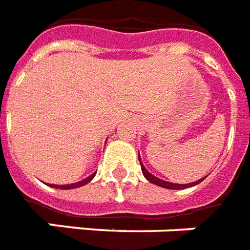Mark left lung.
<instances>
[{"label": "left lung", "instance_id": "obj_1", "mask_svg": "<svg viewBox=\"0 0 250 250\" xmlns=\"http://www.w3.org/2000/svg\"><path fill=\"white\" fill-rule=\"evenodd\" d=\"M138 159H139V163H141V167H142V173H143V175H145V178L147 179V181H149L151 183H153V185L159 186V187H163V188H169V189H183V188H188V187H192V186H196L199 185L200 182H203L205 179L201 178L199 179V181L196 182H192V183H187V185H179V183H171V182H167V181H163V179L157 178V177H155V175H152L151 173H149L147 169L145 167V165H143V163L141 161V156L138 155Z\"/></svg>", "mask_w": 250, "mask_h": 250}]
</instances>
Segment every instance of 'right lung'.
Returning <instances> with one entry per match:
<instances>
[{"mask_svg": "<svg viewBox=\"0 0 250 250\" xmlns=\"http://www.w3.org/2000/svg\"><path fill=\"white\" fill-rule=\"evenodd\" d=\"M95 174H97V171L95 173H93L91 175H89L87 178L83 179V181L77 182V183H72V185H50L51 187H55V188H61V189H71V188H77V187H81V186H85L87 185L89 182L91 181V179L95 177Z\"/></svg>", "mask_w": 250, "mask_h": 250, "instance_id": "1", "label": "right lung"}]
</instances>
